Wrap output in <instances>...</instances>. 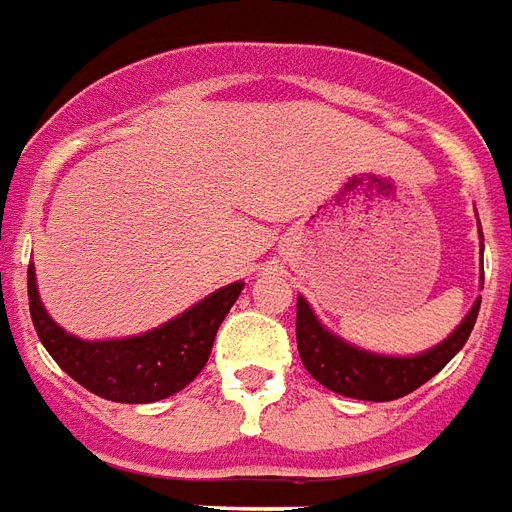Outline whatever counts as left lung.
Returning <instances> with one entry per match:
<instances>
[{
	"instance_id": "1",
	"label": "left lung",
	"mask_w": 512,
	"mask_h": 512,
	"mask_svg": "<svg viewBox=\"0 0 512 512\" xmlns=\"http://www.w3.org/2000/svg\"><path fill=\"white\" fill-rule=\"evenodd\" d=\"M478 312L480 301H475L456 331L434 350L415 355V358H388V355L358 350L342 342L339 336L328 333L317 323V317L304 298H298L295 339H298V352H301L306 372L328 391L350 396V399L393 401L412 393L423 382H429L439 369H445V363L467 344Z\"/></svg>"
}]
</instances>
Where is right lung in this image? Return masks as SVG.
<instances>
[{
	"label": "right lung",
	"instance_id": "1",
	"mask_svg": "<svg viewBox=\"0 0 512 512\" xmlns=\"http://www.w3.org/2000/svg\"><path fill=\"white\" fill-rule=\"evenodd\" d=\"M26 287L34 331L51 358L86 391L121 404L168 399L195 380L211 355L219 325L244 290L241 282L222 287L181 317L143 336L83 342L48 317L37 295L32 266L26 271Z\"/></svg>",
	"mask_w": 512,
	"mask_h": 512
}]
</instances>
